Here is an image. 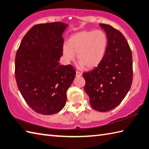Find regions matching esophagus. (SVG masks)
I'll use <instances>...</instances> for the list:
<instances>
[{
  "instance_id": "34e87169",
  "label": "esophagus",
  "mask_w": 149,
  "mask_h": 149,
  "mask_svg": "<svg viewBox=\"0 0 149 149\" xmlns=\"http://www.w3.org/2000/svg\"><path fill=\"white\" fill-rule=\"evenodd\" d=\"M76 74H77V77H81V76L82 75V73L81 72L78 71H77V72H76Z\"/></svg>"
}]
</instances>
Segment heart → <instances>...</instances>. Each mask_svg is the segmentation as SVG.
<instances>
[{
	"label": "heart",
	"mask_w": 149,
	"mask_h": 149,
	"mask_svg": "<svg viewBox=\"0 0 149 149\" xmlns=\"http://www.w3.org/2000/svg\"><path fill=\"white\" fill-rule=\"evenodd\" d=\"M108 39L101 30L84 31L72 35L68 44L63 47V53L68 61L73 60L77 54L79 62L85 68L97 66L103 58L107 48Z\"/></svg>",
	"instance_id": "1"
}]
</instances>
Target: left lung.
<instances>
[{"mask_svg": "<svg viewBox=\"0 0 149 149\" xmlns=\"http://www.w3.org/2000/svg\"><path fill=\"white\" fill-rule=\"evenodd\" d=\"M107 48L103 58L92 71L85 72V91L94 110L104 112L117 107L130 91L133 81V57L124 35L107 24Z\"/></svg>", "mask_w": 149, "mask_h": 149, "instance_id": "1", "label": "left lung"}]
</instances>
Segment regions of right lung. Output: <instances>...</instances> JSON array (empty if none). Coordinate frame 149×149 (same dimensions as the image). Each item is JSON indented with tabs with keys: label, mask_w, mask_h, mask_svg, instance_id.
Here are the masks:
<instances>
[{
	"label": "right lung",
	"mask_w": 149,
	"mask_h": 149,
	"mask_svg": "<svg viewBox=\"0 0 149 149\" xmlns=\"http://www.w3.org/2000/svg\"><path fill=\"white\" fill-rule=\"evenodd\" d=\"M62 22L37 24L23 38L15 57V78L25 102L33 110L52 115L64 107L66 92L76 71L71 64L59 65L63 54Z\"/></svg>",
	"instance_id": "add662e5"
}]
</instances>
